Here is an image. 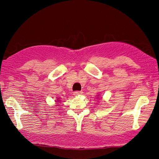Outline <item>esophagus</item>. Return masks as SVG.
Wrapping results in <instances>:
<instances>
[{"instance_id": "34e87169", "label": "esophagus", "mask_w": 159, "mask_h": 159, "mask_svg": "<svg viewBox=\"0 0 159 159\" xmlns=\"http://www.w3.org/2000/svg\"><path fill=\"white\" fill-rule=\"evenodd\" d=\"M82 94H83L82 91H75L74 93V95H82Z\"/></svg>"}]
</instances>
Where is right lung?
<instances>
[{
    "label": "right lung",
    "instance_id": "1",
    "mask_svg": "<svg viewBox=\"0 0 159 159\" xmlns=\"http://www.w3.org/2000/svg\"><path fill=\"white\" fill-rule=\"evenodd\" d=\"M60 99H59V98H58V100H57V102H60ZM59 103H60V102H59Z\"/></svg>",
    "mask_w": 159,
    "mask_h": 159
}]
</instances>
